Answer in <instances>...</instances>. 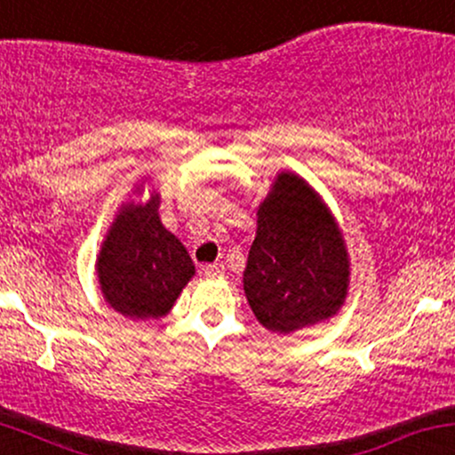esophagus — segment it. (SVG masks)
I'll list each match as a JSON object with an SVG mask.
<instances>
[{
	"label": "esophagus",
	"mask_w": 455,
	"mask_h": 455,
	"mask_svg": "<svg viewBox=\"0 0 455 455\" xmlns=\"http://www.w3.org/2000/svg\"><path fill=\"white\" fill-rule=\"evenodd\" d=\"M202 273L206 275V277H219V275H223V264L221 262L206 264V267H202Z\"/></svg>",
	"instance_id": "esophagus-1"
}]
</instances>
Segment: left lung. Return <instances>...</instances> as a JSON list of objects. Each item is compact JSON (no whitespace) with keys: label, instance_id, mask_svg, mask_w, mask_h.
<instances>
[{"label":"left lung","instance_id":"left-lung-1","mask_svg":"<svg viewBox=\"0 0 455 455\" xmlns=\"http://www.w3.org/2000/svg\"><path fill=\"white\" fill-rule=\"evenodd\" d=\"M348 282V249L323 197L296 173H277L258 208L243 275L258 323L285 335L329 320L344 305Z\"/></svg>","mask_w":455,"mask_h":455}]
</instances>
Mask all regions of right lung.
Masks as SVG:
<instances>
[{
	"label": "right lung",
	"instance_id": "obj_1",
	"mask_svg": "<svg viewBox=\"0 0 455 455\" xmlns=\"http://www.w3.org/2000/svg\"><path fill=\"white\" fill-rule=\"evenodd\" d=\"M159 204V193L140 206L122 204L96 258L107 305L132 320L163 318L196 275L185 244L163 228Z\"/></svg>",
	"mask_w": 455,
	"mask_h": 455
}]
</instances>
